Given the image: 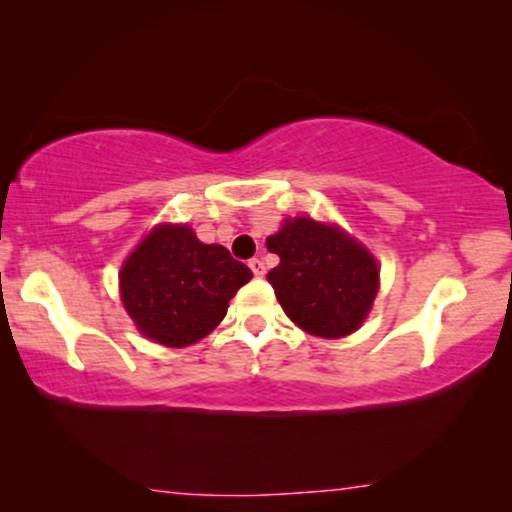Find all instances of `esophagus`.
Listing matches in <instances>:
<instances>
[{
    "mask_svg": "<svg viewBox=\"0 0 512 512\" xmlns=\"http://www.w3.org/2000/svg\"><path fill=\"white\" fill-rule=\"evenodd\" d=\"M249 268H251V272H254L256 277H263L265 275V263L261 261V258H251Z\"/></svg>",
    "mask_w": 512,
    "mask_h": 512,
    "instance_id": "esophagus-1",
    "label": "esophagus"
}]
</instances>
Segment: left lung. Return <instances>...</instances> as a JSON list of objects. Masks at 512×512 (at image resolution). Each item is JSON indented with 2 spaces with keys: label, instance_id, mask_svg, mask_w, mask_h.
<instances>
[{
  "label": "left lung",
  "instance_id": "obj_1",
  "mask_svg": "<svg viewBox=\"0 0 512 512\" xmlns=\"http://www.w3.org/2000/svg\"><path fill=\"white\" fill-rule=\"evenodd\" d=\"M268 249L279 256L268 282L303 331L345 338L363 324L380 286V268L359 242L340 228L300 216L268 237Z\"/></svg>",
  "mask_w": 512,
  "mask_h": 512
}]
</instances>
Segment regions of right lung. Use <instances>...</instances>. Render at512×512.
Here are the masks:
<instances>
[{
    "label": "right lung",
    "instance_id": "right-lung-1",
    "mask_svg": "<svg viewBox=\"0 0 512 512\" xmlns=\"http://www.w3.org/2000/svg\"><path fill=\"white\" fill-rule=\"evenodd\" d=\"M251 279L221 244H202L188 226H160L121 270V296L146 338L186 347L226 317L228 300Z\"/></svg>",
    "mask_w": 512,
    "mask_h": 512
}]
</instances>
